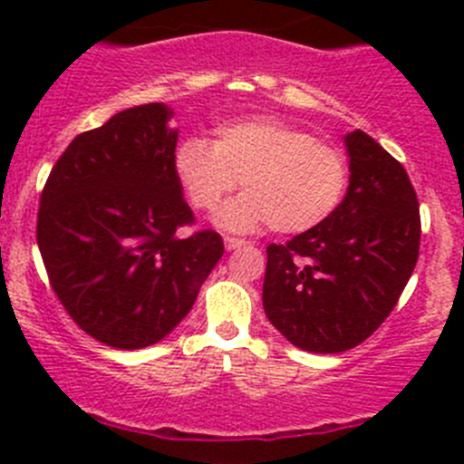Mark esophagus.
<instances>
[{
	"label": "esophagus",
	"instance_id": "obj_1",
	"mask_svg": "<svg viewBox=\"0 0 464 464\" xmlns=\"http://www.w3.org/2000/svg\"><path fill=\"white\" fill-rule=\"evenodd\" d=\"M245 245H249V242H246V240H242V237H231V236H227V237H224V246H227L228 251H233V249H240V246H245Z\"/></svg>",
	"mask_w": 464,
	"mask_h": 464
}]
</instances>
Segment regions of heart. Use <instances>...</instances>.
<instances>
[{"mask_svg": "<svg viewBox=\"0 0 464 464\" xmlns=\"http://www.w3.org/2000/svg\"><path fill=\"white\" fill-rule=\"evenodd\" d=\"M190 206L213 213L240 179L246 188L219 215L222 227L303 233L325 222L348 188V163L334 145L271 116L218 125L215 141L184 139L172 157Z\"/></svg>", "mask_w": 464, "mask_h": 464, "instance_id": "heart-1", "label": "heart"}]
</instances>
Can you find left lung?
Returning <instances> with one entry per match:
<instances>
[{
	"mask_svg": "<svg viewBox=\"0 0 464 464\" xmlns=\"http://www.w3.org/2000/svg\"><path fill=\"white\" fill-rule=\"evenodd\" d=\"M345 145L350 186L339 208L266 246L265 314L307 353L363 343L397 305L420 256V204L404 166L362 130Z\"/></svg>",
	"mask_w": 464,
	"mask_h": 464,
	"instance_id": "obj_1",
	"label": "left lung"
}]
</instances>
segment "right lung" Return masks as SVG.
I'll return each mask as SVG.
<instances>
[{"mask_svg": "<svg viewBox=\"0 0 464 464\" xmlns=\"http://www.w3.org/2000/svg\"><path fill=\"white\" fill-rule=\"evenodd\" d=\"M161 102L130 107L78 134L55 161L37 210L51 289L101 343L139 350L170 334L224 254L219 233L181 237L195 215Z\"/></svg>", "mask_w": 464, "mask_h": 464, "instance_id": "obj_1", "label": "right lung"}]
</instances>
